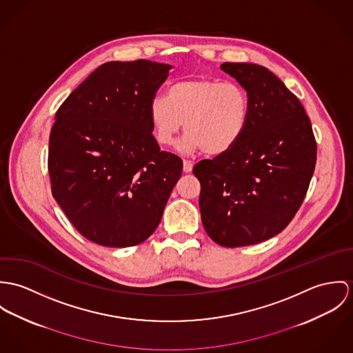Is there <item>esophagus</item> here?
<instances>
[{"instance_id": "esophagus-1", "label": "esophagus", "mask_w": 353, "mask_h": 353, "mask_svg": "<svg viewBox=\"0 0 353 353\" xmlns=\"http://www.w3.org/2000/svg\"><path fill=\"white\" fill-rule=\"evenodd\" d=\"M192 168H194V163H192L191 161L184 159V162H183V170H184V173H190V172H192Z\"/></svg>"}]
</instances>
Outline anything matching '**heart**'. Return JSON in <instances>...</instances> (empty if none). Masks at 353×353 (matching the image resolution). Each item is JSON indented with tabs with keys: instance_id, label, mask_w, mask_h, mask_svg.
<instances>
[{
	"instance_id": "b5f03b06",
	"label": "heart",
	"mask_w": 353,
	"mask_h": 353,
	"mask_svg": "<svg viewBox=\"0 0 353 353\" xmlns=\"http://www.w3.org/2000/svg\"><path fill=\"white\" fill-rule=\"evenodd\" d=\"M149 118L159 145L172 146L184 123L187 135L180 143L184 153L204 150L208 156H222L246 128L249 96L234 82L183 79L169 86L166 99L150 103Z\"/></svg>"
}]
</instances>
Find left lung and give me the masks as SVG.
Returning <instances> with one entry per match:
<instances>
[{"mask_svg":"<svg viewBox=\"0 0 353 353\" xmlns=\"http://www.w3.org/2000/svg\"><path fill=\"white\" fill-rule=\"evenodd\" d=\"M221 69L249 96V119L234 148L196 163L204 230L218 245L238 248L267 241L299 210L316 161L310 119L298 97L256 63Z\"/></svg>","mask_w":353,"mask_h":353,"instance_id":"1","label":"left lung"}]
</instances>
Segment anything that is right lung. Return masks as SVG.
Listing matches in <instances>:
<instances>
[{"label": "right lung", "instance_id": "right-lung-1", "mask_svg": "<svg viewBox=\"0 0 353 353\" xmlns=\"http://www.w3.org/2000/svg\"><path fill=\"white\" fill-rule=\"evenodd\" d=\"M170 69L146 59L107 62L55 114L48 143L52 196L94 243L146 241L181 176V158L159 150L149 118Z\"/></svg>", "mask_w": 353, "mask_h": 353}]
</instances>
